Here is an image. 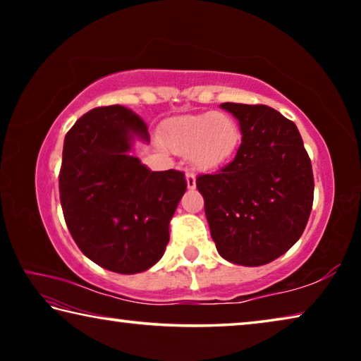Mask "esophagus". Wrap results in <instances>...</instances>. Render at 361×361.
Masks as SVG:
<instances>
[{
    "label": "esophagus",
    "mask_w": 361,
    "mask_h": 361,
    "mask_svg": "<svg viewBox=\"0 0 361 361\" xmlns=\"http://www.w3.org/2000/svg\"><path fill=\"white\" fill-rule=\"evenodd\" d=\"M186 185L189 189H194L195 188V175L192 172H186Z\"/></svg>",
    "instance_id": "34e87169"
}]
</instances>
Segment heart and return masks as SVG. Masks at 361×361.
I'll list each match as a JSON object with an SVG mask.
<instances>
[{
	"mask_svg": "<svg viewBox=\"0 0 361 361\" xmlns=\"http://www.w3.org/2000/svg\"><path fill=\"white\" fill-rule=\"evenodd\" d=\"M240 132L228 113L207 111L181 116L166 130L167 145L178 154H189L200 169H215L228 161L239 143Z\"/></svg>",
	"mask_w": 361,
	"mask_h": 361,
	"instance_id": "b5f03b06",
	"label": "heart"
}]
</instances>
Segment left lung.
<instances>
[{
	"mask_svg": "<svg viewBox=\"0 0 361 361\" xmlns=\"http://www.w3.org/2000/svg\"><path fill=\"white\" fill-rule=\"evenodd\" d=\"M242 143L216 173L199 175L218 253L234 264H267L295 245L309 221L314 173L295 122L266 105L223 103Z\"/></svg>",
	"mask_w": 361,
	"mask_h": 361,
	"instance_id": "obj_1",
	"label": "left lung"
}]
</instances>
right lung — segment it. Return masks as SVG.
Instances as JSON below:
<instances>
[{"label": "right lung", "mask_w": 361, "mask_h": 361, "mask_svg": "<svg viewBox=\"0 0 361 361\" xmlns=\"http://www.w3.org/2000/svg\"><path fill=\"white\" fill-rule=\"evenodd\" d=\"M135 137L149 142L146 122L129 108L90 109L65 135L59 175L73 240L95 264L118 274L143 272L162 258L186 191L183 172H151L130 156Z\"/></svg>", "instance_id": "1"}]
</instances>
